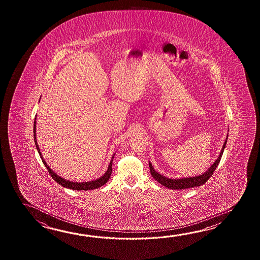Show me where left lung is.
I'll return each instance as SVG.
<instances>
[{"instance_id": "left-lung-1", "label": "left lung", "mask_w": 260, "mask_h": 260, "mask_svg": "<svg viewBox=\"0 0 260 260\" xmlns=\"http://www.w3.org/2000/svg\"><path fill=\"white\" fill-rule=\"evenodd\" d=\"M226 140H228V138H226V141H225V143H224L223 147H222L220 155L217 158V160L214 162V165L211 166L207 171L205 172V174H203L201 176L187 177V178H180V179H170V178H167V177H164V176H161L160 174H158L153 169L152 165L149 162L150 174H151V176L154 178L155 180H157V182H159L162 186H165L166 188H171V189H184V188H193V187L202 186L203 184L206 183V181L212 177L213 173L215 172L216 167L218 166V164L220 161L221 157H222V154H223L224 149L226 147Z\"/></svg>"}]
</instances>
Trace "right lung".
<instances>
[{"instance_id":"right-lung-1","label":"right lung","mask_w":260,"mask_h":260,"mask_svg":"<svg viewBox=\"0 0 260 260\" xmlns=\"http://www.w3.org/2000/svg\"><path fill=\"white\" fill-rule=\"evenodd\" d=\"M35 120H36V118H35ZM34 133L35 145H36V148H37V150H38V152H39L40 156H41V158H42V160H43L44 166L47 168V170L49 172V175L52 177V178L55 180V182L58 183L61 186H63V187H65V188H71V189H74V190H89V189H94V188H100V187H102V186L105 185L106 183L108 182V180L110 179L111 171H112V161H113L114 156H112V158H111L110 166H109V168H108V170L106 172L105 175L102 176V177L99 178V179L94 180V181L84 183L71 182V181L66 180V179H64V178H62V177H58V176L55 174V172L50 169L49 166H47V164H46V162L44 161V159H43L42 153L40 152L39 146H38L37 140H36V121H34Z\"/></svg>"}]
</instances>
